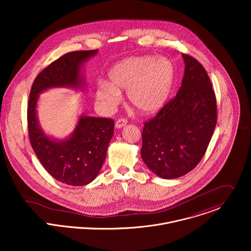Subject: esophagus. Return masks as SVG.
<instances>
[{
  "mask_svg": "<svg viewBox=\"0 0 251 251\" xmlns=\"http://www.w3.org/2000/svg\"><path fill=\"white\" fill-rule=\"evenodd\" d=\"M126 124H127V120H126V119H124V118H121V119H119V120L116 121L115 126H116L117 128H121V127L125 126Z\"/></svg>",
  "mask_w": 251,
  "mask_h": 251,
  "instance_id": "esophagus-1",
  "label": "esophagus"
}]
</instances>
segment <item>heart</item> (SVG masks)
<instances>
[{
	"label": "heart",
	"mask_w": 251,
	"mask_h": 251,
	"mask_svg": "<svg viewBox=\"0 0 251 251\" xmlns=\"http://www.w3.org/2000/svg\"><path fill=\"white\" fill-rule=\"evenodd\" d=\"M109 83L100 81L97 98L108 108L121 100L126 91L132 107L143 114H152L164 105L174 81L172 63L164 57H132L118 63L108 74Z\"/></svg>",
	"instance_id": "heart-1"
}]
</instances>
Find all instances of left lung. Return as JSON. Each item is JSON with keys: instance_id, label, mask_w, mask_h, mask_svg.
Instances as JSON below:
<instances>
[{"instance_id": "obj_1", "label": "left lung", "mask_w": 251, "mask_h": 251, "mask_svg": "<svg viewBox=\"0 0 251 251\" xmlns=\"http://www.w3.org/2000/svg\"><path fill=\"white\" fill-rule=\"evenodd\" d=\"M184 74L174 99L144 123L141 156L162 179L194 169L204 156L217 120L215 94L204 67L182 54Z\"/></svg>"}]
</instances>
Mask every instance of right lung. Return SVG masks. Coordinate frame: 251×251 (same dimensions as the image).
<instances>
[{"instance_id": "1", "label": "right lung", "mask_w": 251, "mask_h": 251, "mask_svg": "<svg viewBox=\"0 0 251 251\" xmlns=\"http://www.w3.org/2000/svg\"><path fill=\"white\" fill-rule=\"evenodd\" d=\"M97 53L98 49L73 51L51 63L36 76L28 101L29 139L37 158L53 178L74 186L85 185L98 176L114 134V121L82 116L71 138L60 142L47 137L40 129L36 101L38 94L49 88L82 86L80 68Z\"/></svg>"}]
</instances>
